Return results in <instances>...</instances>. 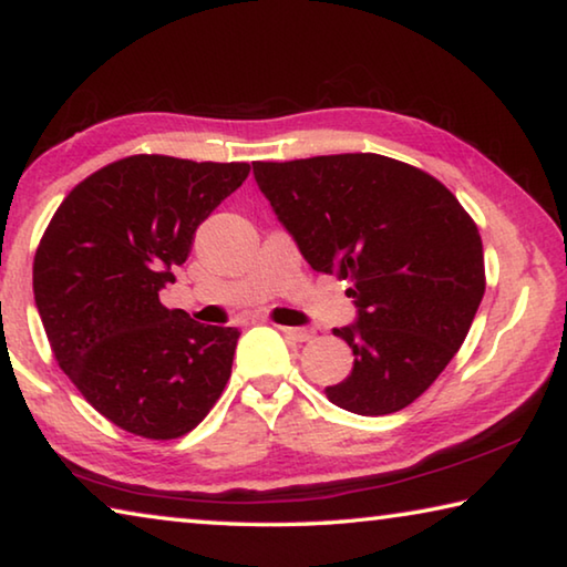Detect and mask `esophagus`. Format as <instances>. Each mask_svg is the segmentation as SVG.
Instances as JSON below:
<instances>
[{"label":"esophagus","mask_w":567,"mask_h":567,"mask_svg":"<svg viewBox=\"0 0 567 567\" xmlns=\"http://www.w3.org/2000/svg\"><path fill=\"white\" fill-rule=\"evenodd\" d=\"M280 332L292 342H307L315 338V330H307V328H280Z\"/></svg>","instance_id":"obj_1"}]
</instances>
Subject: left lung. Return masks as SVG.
I'll return each instance as SVG.
<instances>
[{
	"instance_id": "8db88e82",
	"label": "left lung",
	"mask_w": 567,
	"mask_h": 567,
	"mask_svg": "<svg viewBox=\"0 0 567 567\" xmlns=\"http://www.w3.org/2000/svg\"><path fill=\"white\" fill-rule=\"evenodd\" d=\"M252 169L312 270L352 282L358 322L332 330L352 372L324 395L368 417L408 408L455 358L485 295L473 217L433 175L372 152Z\"/></svg>"
}]
</instances>
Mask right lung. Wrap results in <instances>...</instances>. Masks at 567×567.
<instances>
[{
  "mask_svg": "<svg viewBox=\"0 0 567 567\" xmlns=\"http://www.w3.org/2000/svg\"><path fill=\"white\" fill-rule=\"evenodd\" d=\"M247 175V162L124 157L82 179L40 239L32 285L54 360L132 435L182 437L227 385L239 330L167 310L159 290Z\"/></svg>",
  "mask_w": 567,
  "mask_h": 567,
  "instance_id": "add662e5",
  "label": "right lung"
}]
</instances>
